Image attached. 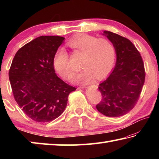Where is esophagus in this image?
<instances>
[{
  "instance_id": "34e87169",
  "label": "esophagus",
  "mask_w": 159,
  "mask_h": 159,
  "mask_svg": "<svg viewBox=\"0 0 159 159\" xmlns=\"http://www.w3.org/2000/svg\"><path fill=\"white\" fill-rule=\"evenodd\" d=\"M86 88V86H85V85H83L80 87V88Z\"/></svg>"
}]
</instances>
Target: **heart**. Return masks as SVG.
<instances>
[{
    "mask_svg": "<svg viewBox=\"0 0 159 159\" xmlns=\"http://www.w3.org/2000/svg\"><path fill=\"white\" fill-rule=\"evenodd\" d=\"M67 45L74 52L83 54L80 66L84 70L72 79L74 82L88 83L95 76L98 79H103L112 69L116 50L109 39L80 34L70 39ZM53 66L65 79H70L74 74V70L69 64V54L63 48H58L54 55Z\"/></svg>",
    "mask_w": 159,
    "mask_h": 159,
    "instance_id": "b5f03b06",
    "label": "heart"
}]
</instances>
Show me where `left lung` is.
Here are the masks:
<instances>
[{
    "mask_svg": "<svg viewBox=\"0 0 159 159\" xmlns=\"http://www.w3.org/2000/svg\"><path fill=\"white\" fill-rule=\"evenodd\" d=\"M103 35L114 45L116 62L108 78L99 85L102 100L96 108L106 116L119 117L133 109L138 101L145 79L144 63L130 40L108 31Z\"/></svg>",
    "mask_w": 159,
    "mask_h": 159,
    "instance_id": "1",
    "label": "left lung"
}]
</instances>
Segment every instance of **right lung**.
<instances>
[{"instance_id": "obj_1", "label": "right lung", "mask_w": 159, "mask_h": 159, "mask_svg": "<svg viewBox=\"0 0 159 159\" xmlns=\"http://www.w3.org/2000/svg\"><path fill=\"white\" fill-rule=\"evenodd\" d=\"M64 38L42 36L21 47L9 71L13 95L20 108L32 120L46 123L60 116L70 93L76 88L55 74L53 57Z\"/></svg>"}]
</instances>
